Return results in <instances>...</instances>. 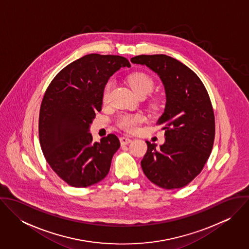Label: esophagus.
Returning a JSON list of instances; mask_svg holds the SVG:
<instances>
[{"label": "esophagus", "instance_id": "obj_1", "mask_svg": "<svg viewBox=\"0 0 249 249\" xmlns=\"http://www.w3.org/2000/svg\"><path fill=\"white\" fill-rule=\"evenodd\" d=\"M131 139H129V138H126V137H121L120 138V142H121V144H128L129 142H131Z\"/></svg>", "mask_w": 249, "mask_h": 249}]
</instances>
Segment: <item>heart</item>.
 <instances>
[{"label":"heart","mask_w":249,"mask_h":249,"mask_svg":"<svg viewBox=\"0 0 249 249\" xmlns=\"http://www.w3.org/2000/svg\"><path fill=\"white\" fill-rule=\"evenodd\" d=\"M127 82L131 89L140 97L146 96L150 93L154 87L153 79L143 71H134L127 75ZM114 87V79L109 78L104 85L102 99L105 104H107L109 100L110 92ZM153 107H159V102L155 101L152 105ZM142 122V117L141 115H124L118 121V125L125 130V131H134L139 124Z\"/></svg>","instance_id":"obj_1"}]
</instances>
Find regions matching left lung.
Here are the masks:
<instances>
[{
  "label": "left lung",
  "mask_w": 249,
  "mask_h": 249,
  "mask_svg": "<svg viewBox=\"0 0 249 249\" xmlns=\"http://www.w3.org/2000/svg\"><path fill=\"white\" fill-rule=\"evenodd\" d=\"M130 60L155 71L166 91V107L157 122L165 129L166 141L160 147L146 141L142 172L163 189H180L200 174L213 148L210 97L196 73L171 56L142 54Z\"/></svg>",
  "instance_id": "obj_1"
}]
</instances>
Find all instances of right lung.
I'll return each mask as SVG.
<instances>
[{
  "mask_svg": "<svg viewBox=\"0 0 249 249\" xmlns=\"http://www.w3.org/2000/svg\"><path fill=\"white\" fill-rule=\"evenodd\" d=\"M120 55L90 53L59 71L48 86L39 113V141L53 171L71 187L83 188L106 178L120 141L108 134L93 142L91 123L103 106L105 83L121 67Z\"/></svg>",
  "mask_w": 249,
  "mask_h": 249,
  "instance_id": "right-lung-1",
  "label": "right lung"
}]
</instances>
